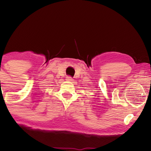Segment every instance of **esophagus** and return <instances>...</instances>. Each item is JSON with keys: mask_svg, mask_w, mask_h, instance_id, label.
<instances>
[{"mask_svg": "<svg viewBox=\"0 0 151 151\" xmlns=\"http://www.w3.org/2000/svg\"><path fill=\"white\" fill-rule=\"evenodd\" d=\"M66 80L68 81H73V79L72 77H71V76H66Z\"/></svg>", "mask_w": 151, "mask_h": 151, "instance_id": "obj_1", "label": "esophagus"}]
</instances>
